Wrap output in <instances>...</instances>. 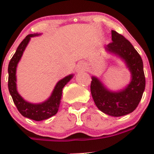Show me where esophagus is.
<instances>
[{
  "mask_svg": "<svg viewBox=\"0 0 154 154\" xmlns=\"http://www.w3.org/2000/svg\"><path fill=\"white\" fill-rule=\"evenodd\" d=\"M79 67V70H83L84 69V68H85V66H83V65H80V66H78Z\"/></svg>",
  "mask_w": 154,
  "mask_h": 154,
  "instance_id": "obj_1",
  "label": "esophagus"
}]
</instances>
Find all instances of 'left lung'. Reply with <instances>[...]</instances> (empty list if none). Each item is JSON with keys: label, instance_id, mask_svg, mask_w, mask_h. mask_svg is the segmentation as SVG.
<instances>
[{"label": "left lung", "instance_id": "1", "mask_svg": "<svg viewBox=\"0 0 154 154\" xmlns=\"http://www.w3.org/2000/svg\"><path fill=\"white\" fill-rule=\"evenodd\" d=\"M112 40L106 49L126 62L132 74L131 82L123 91L112 92L92 77L90 88L94 103L100 111L119 117L132 112L138 106L145 88V77L142 58L131 43L115 30H112Z\"/></svg>", "mask_w": 154, "mask_h": 154}]
</instances>
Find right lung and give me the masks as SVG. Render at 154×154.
Segmentation results:
<instances>
[{
	"label": "right lung",
	"instance_id": "right-lung-1",
	"mask_svg": "<svg viewBox=\"0 0 154 154\" xmlns=\"http://www.w3.org/2000/svg\"><path fill=\"white\" fill-rule=\"evenodd\" d=\"M35 35H38V34L27 35L24 38V39L21 42V44L18 45L15 54L10 60L8 66V88L14 103L15 104L19 112L24 117L39 122V121L49 119L57 114L60 104L63 88L67 84L68 82L70 81L73 76H67L63 80L59 81L56 85L55 88L54 89V91L50 98L47 101L42 103L32 104V103L25 101L19 95L17 91L16 83H15L16 82L15 72H16L17 64L19 62L24 49L27 47L29 39H30V37L35 36Z\"/></svg>",
	"mask_w": 154,
	"mask_h": 154
}]
</instances>
